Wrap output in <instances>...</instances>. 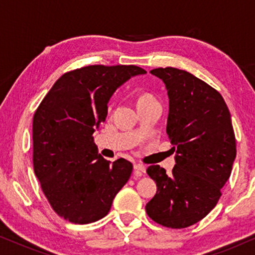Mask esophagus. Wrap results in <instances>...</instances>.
Returning <instances> with one entry per match:
<instances>
[{
	"instance_id": "obj_1",
	"label": "esophagus",
	"mask_w": 255,
	"mask_h": 255,
	"mask_svg": "<svg viewBox=\"0 0 255 255\" xmlns=\"http://www.w3.org/2000/svg\"><path fill=\"white\" fill-rule=\"evenodd\" d=\"M134 169H135V172H137L139 175H141L142 173H145V170H146V167L144 166V165H140V163H135L134 165Z\"/></svg>"
}]
</instances>
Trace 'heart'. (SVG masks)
I'll list each match as a JSON object with an SVG mask.
<instances>
[{
  "mask_svg": "<svg viewBox=\"0 0 255 255\" xmlns=\"http://www.w3.org/2000/svg\"><path fill=\"white\" fill-rule=\"evenodd\" d=\"M147 99H153V97H152L151 95H147V94H146V95H141L140 97H139L138 101H141V100H147Z\"/></svg>",
  "mask_w": 255,
  "mask_h": 255,
  "instance_id": "heart-1",
  "label": "heart"
}]
</instances>
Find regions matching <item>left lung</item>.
Listing matches in <instances>:
<instances>
[{"mask_svg":"<svg viewBox=\"0 0 255 255\" xmlns=\"http://www.w3.org/2000/svg\"><path fill=\"white\" fill-rule=\"evenodd\" d=\"M151 74L166 85V131L176 163L170 174L159 165L146 170L155 181L156 194L145 209L158 224L184 229L216 207L231 175L237 154L231 115L221 94L190 73L166 67Z\"/></svg>","mask_w":255,"mask_h":255,"instance_id":"obj_1","label":"left lung"}]
</instances>
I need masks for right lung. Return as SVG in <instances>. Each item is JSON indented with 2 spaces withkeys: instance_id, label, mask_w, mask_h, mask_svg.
Masks as SVG:
<instances>
[{
  "instance_id": "add662e5",
  "label": "right lung",
  "mask_w": 255,
  "mask_h": 255,
  "mask_svg": "<svg viewBox=\"0 0 255 255\" xmlns=\"http://www.w3.org/2000/svg\"><path fill=\"white\" fill-rule=\"evenodd\" d=\"M146 71L133 65H92L57 80L33 116V169L57 214L74 224L108 215L133 166L111 163L99 154L95 128L106 121L108 102L118 87Z\"/></svg>"
}]
</instances>
